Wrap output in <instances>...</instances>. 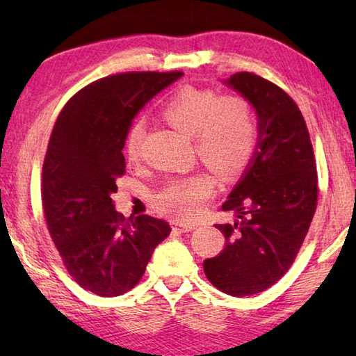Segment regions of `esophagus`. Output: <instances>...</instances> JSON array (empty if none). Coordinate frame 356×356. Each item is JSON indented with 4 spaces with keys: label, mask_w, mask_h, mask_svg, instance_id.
<instances>
[{
    "label": "esophagus",
    "mask_w": 356,
    "mask_h": 356,
    "mask_svg": "<svg viewBox=\"0 0 356 356\" xmlns=\"http://www.w3.org/2000/svg\"><path fill=\"white\" fill-rule=\"evenodd\" d=\"M174 229H176V231H180V232H190V231H193V229H195V225H176V226H174Z\"/></svg>",
    "instance_id": "1"
}]
</instances>
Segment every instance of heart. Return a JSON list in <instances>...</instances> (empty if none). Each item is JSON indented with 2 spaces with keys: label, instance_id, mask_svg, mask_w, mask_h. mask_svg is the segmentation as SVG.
I'll return each instance as SVG.
<instances>
[{
  "label": "heart",
  "instance_id": "obj_1",
  "mask_svg": "<svg viewBox=\"0 0 356 356\" xmlns=\"http://www.w3.org/2000/svg\"><path fill=\"white\" fill-rule=\"evenodd\" d=\"M161 114L174 129L195 136L197 156L220 177H237L248 165L256 144V120L245 99L218 97L209 89L188 86L166 102ZM143 140V124L135 122L125 141V154L131 163L141 159ZM213 191L215 179L207 172H196L168 184L155 196V206L179 221H193L202 213Z\"/></svg>",
  "mask_w": 356,
  "mask_h": 356
}]
</instances>
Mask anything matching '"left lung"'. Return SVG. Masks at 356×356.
Here are the masks:
<instances>
[{"label": "left lung", "instance_id": "left-lung-1", "mask_svg": "<svg viewBox=\"0 0 356 356\" xmlns=\"http://www.w3.org/2000/svg\"><path fill=\"white\" fill-rule=\"evenodd\" d=\"M256 108L259 138L248 170L222 204L237 221L216 225L226 245L204 261L221 292L246 297L280 281L297 257L317 209V171L298 105L275 83L252 72L226 81Z\"/></svg>", "mask_w": 356, "mask_h": 356}]
</instances>
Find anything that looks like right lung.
<instances>
[{"mask_svg":"<svg viewBox=\"0 0 356 356\" xmlns=\"http://www.w3.org/2000/svg\"><path fill=\"white\" fill-rule=\"evenodd\" d=\"M184 72H125L80 89L59 113L42 166L48 232L76 284L118 297L143 278L156 245L170 236L163 220L116 212L111 200L124 176L131 119Z\"/></svg>","mask_w":356,"mask_h":356,"instance_id":"right-lung-1","label":"right lung"}]
</instances>
